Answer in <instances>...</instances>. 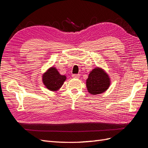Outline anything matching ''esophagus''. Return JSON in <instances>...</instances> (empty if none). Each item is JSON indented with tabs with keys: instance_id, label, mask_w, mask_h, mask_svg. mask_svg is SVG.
<instances>
[{
	"instance_id": "34e87169",
	"label": "esophagus",
	"mask_w": 148,
	"mask_h": 148,
	"mask_svg": "<svg viewBox=\"0 0 148 148\" xmlns=\"http://www.w3.org/2000/svg\"><path fill=\"white\" fill-rule=\"evenodd\" d=\"M72 77L75 78H79V74H73Z\"/></svg>"
}]
</instances>
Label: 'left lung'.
I'll use <instances>...</instances> for the list:
<instances>
[{"mask_svg": "<svg viewBox=\"0 0 148 148\" xmlns=\"http://www.w3.org/2000/svg\"><path fill=\"white\" fill-rule=\"evenodd\" d=\"M110 84V78L104 70L99 67L93 69L86 79L88 92L92 95H99L105 92Z\"/></svg>", "mask_w": 148, "mask_h": 148, "instance_id": "obj_1", "label": "left lung"}]
</instances>
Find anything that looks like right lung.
<instances>
[{"label": "right lung", "mask_w": 148, "mask_h": 148, "mask_svg": "<svg viewBox=\"0 0 148 148\" xmlns=\"http://www.w3.org/2000/svg\"><path fill=\"white\" fill-rule=\"evenodd\" d=\"M65 75H61L55 67H51L42 75V82L50 91L59 90L66 80Z\"/></svg>", "instance_id": "obj_1"}]
</instances>
